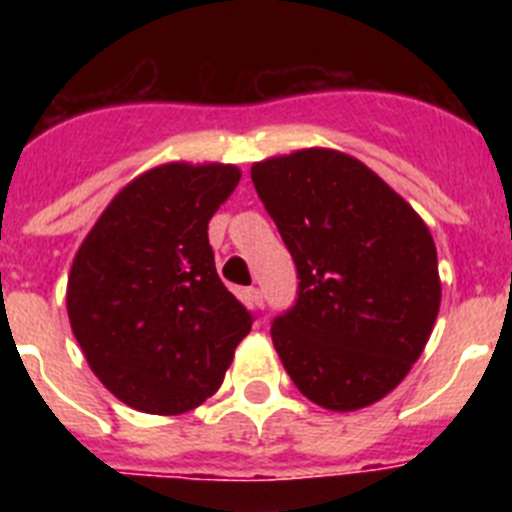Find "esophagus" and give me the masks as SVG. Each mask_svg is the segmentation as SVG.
<instances>
[{"label": "esophagus", "mask_w": 512, "mask_h": 512, "mask_svg": "<svg viewBox=\"0 0 512 512\" xmlns=\"http://www.w3.org/2000/svg\"><path fill=\"white\" fill-rule=\"evenodd\" d=\"M246 297H248V300H251L256 307H264V292H261L259 287H248V289H246Z\"/></svg>", "instance_id": "esophagus-1"}]
</instances>
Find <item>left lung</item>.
<instances>
[{"instance_id":"8db88e82","label":"left lung","mask_w":512,"mask_h":512,"mask_svg":"<svg viewBox=\"0 0 512 512\" xmlns=\"http://www.w3.org/2000/svg\"><path fill=\"white\" fill-rule=\"evenodd\" d=\"M253 187L297 266V300L271 341L297 390L359 410L405 379L441 307L436 243L359 158L305 148L251 166Z\"/></svg>"}]
</instances>
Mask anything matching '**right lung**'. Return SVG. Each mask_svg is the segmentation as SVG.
<instances>
[{
    "mask_svg": "<svg viewBox=\"0 0 512 512\" xmlns=\"http://www.w3.org/2000/svg\"><path fill=\"white\" fill-rule=\"evenodd\" d=\"M238 182L230 164L156 166L115 194L76 251L71 330L99 382L140 413L202 405L251 330L207 241Z\"/></svg>",
    "mask_w": 512,
    "mask_h": 512,
    "instance_id": "add662e5",
    "label": "right lung"
}]
</instances>
